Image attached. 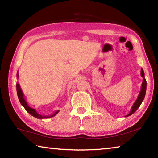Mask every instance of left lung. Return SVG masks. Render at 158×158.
<instances>
[{"instance_id":"8db88e82","label":"left lung","mask_w":158,"mask_h":158,"mask_svg":"<svg viewBox=\"0 0 158 158\" xmlns=\"http://www.w3.org/2000/svg\"><path fill=\"white\" fill-rule=\"evenodd\" d=\"M141 77H143V80L142 84H141L140 93L138 95L137 99L135 102V103L133 104L132 108H131V110L130 111V113L128 114L127 115H126L125 117H127V116H130V115H132V114L135 113V112L137 110L138 108L140 106L141 104L142 103V102H143V99H144V97H145L146 91V80L145 79V77H144V73H143V70L142 68H141Z\"/></svg>"}]
</instances>
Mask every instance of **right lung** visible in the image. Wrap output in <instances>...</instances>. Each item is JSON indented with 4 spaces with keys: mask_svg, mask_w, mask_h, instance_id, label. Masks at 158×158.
<instances>
[{
    "mask_svg": "<svg viewBox=\"0 0 158 158\" xmlns=\"http://www.w3.org/2000/svg\"><path fill=\"white\" fill-rule=\"evenodd\" d=\"M17 78L19 77V74H17ZM17 92L19 100L20 103L21 104V105H22L23 107H24L26 110L27 111L28 113L31 115V116H34L35 118H39V119L48 118H51V117H53V116H56V115L58 113V112H59V110H56V111H55L54 112H53L52 114L49 115V116H42V115H41V114H39L36 111L35 109L30 107V106L28 105L27 102H26V100H25V98H24V95H23L22 90H21V87H20L19 84V83H17Z\"/></svg>",
    "mask_w": 158,
    "mask_h": 158,
    "instance_id": "add662e5",
    "label": "right lung"
}]
</instances>
